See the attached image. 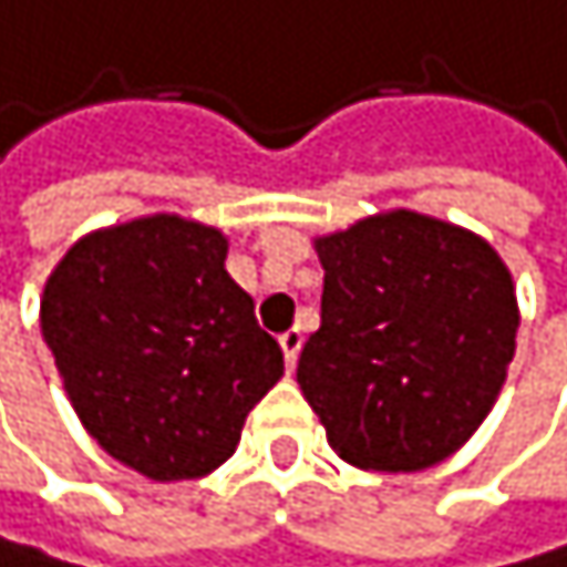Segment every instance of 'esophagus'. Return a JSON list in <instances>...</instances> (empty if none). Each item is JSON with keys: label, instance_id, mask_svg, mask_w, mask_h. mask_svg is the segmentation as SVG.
<instances>
[{"label": "esophagus", "instance_id": "obj_1", "mask_svg": "<svg viewBox=\"0 0 567 567\" xmlns=\"http://www.w3.org/2000/svg\"><path fill=\"white\" fill-rule=\"evenodd\" d=\"M278 344H281V351H286V364L296 368V358H299V351H302V330H299V327L286 330V333L278 337Z\"/></svg>", "mask_w": 567, "mask_h": 567}]
</instances>
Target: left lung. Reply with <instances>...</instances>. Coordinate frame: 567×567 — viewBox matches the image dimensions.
<instances>
[{"instance_id": "8db88e82", "label": "left lung", "mask_w": 567, "mask_h": 567, "mask_svg": "<svg viewBox=\"0 0 567 567\" xmlns=\"http://www.w3.org/2000/svg\"><path fill=\"white\" fill-rule=\"evenodd\" d=\"M320 330L296 379L354 468L423 472L482 426L516 351L513 275L485 237L389 209L312 240Z\"/></svg>"}]
</instances>
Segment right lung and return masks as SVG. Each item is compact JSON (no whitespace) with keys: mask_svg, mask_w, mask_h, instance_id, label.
Masks as SVG:
<instances>
[{"mask_svg":"<svg viewBox=\"0 0 567 567\" xmlns=\"http://www.w3.org/2000/svg\"><path fill=\"white\" fill-rule=\"evenodd\" d=\"M227 237L154 213L79 237L48 275L40 333L89 437L151 482L203 478L286 375L227 271Z\"/></svg>","mask_w":567,"mask_h":567,"instance_id":"add662e5","label":"right lung"}]
</instances>
